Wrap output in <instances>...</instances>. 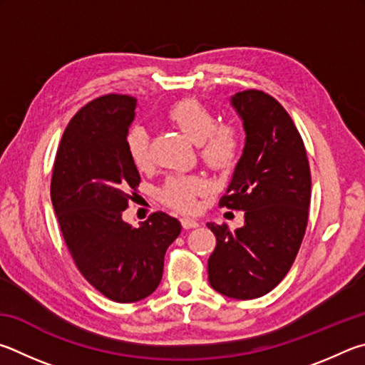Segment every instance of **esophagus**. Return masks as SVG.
Returning <instances> with one entry per match:
<instances>
[{
    "label": "esophagus",
    "mask_w": 365,
    "mask_h": 365,
    "mask_svg": "<svg viewBox=\"0 0 365 365\" xmlns=\"http://www.w3.org/2000/svg\"><path fill=\"white\" fill-rule=\"evenodd\" d=\"M181 225H182L184 229H195V227L200 226L199 221H195L192 218H182L181 220Z\"/></svg>",
    "instance_id": "1"
}]
</instances>
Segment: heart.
Returning <instances> with one entry per match:
<instances>
[{
	"label": "heart",
	"instance_id": "b5f03b06",
	"mask_svg": "<svg viewBox=\"0 0 365 365\" xmlns=\"http://www.w3.org/2000/svg\"><path fill=\"white\" fill-rule=\"evenodd\" d=\"M166 117L179 131L199 144L200 155L215 170L226 168L239 152V133L232 125H216L215 113L195 99H184L173 104ZM128 153L139 170L150 162L149 136L143 126L133 128L126 138ZM207 184L197 176H176L166 181L162 190L163 200L181 212H192L197 195L205 192Z\"/></svg>",
	"mask_w": 365,
	"mask_h": 365
}]
</instances>
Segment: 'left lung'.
Listing matches in <instances>:
<instances>
[{"mask_svg":"<svg viewBox=\"0 0 365 365\" xmlns=\"http://www.w3.org/2000/svg\"><path fill=\"white\" fill-rule=\"evenodd\" d=\"M245 145L221 207L245 212V222H207L216 235L208 282L221 295L253 299L269 293L290 271L304 237L311 173L303 139L285 108L263 91L231 96Z\"/></svg>","mask_w":365,"mask_h":365,"instance_id":"left-lung-1","label":"left lung"}]
</instances>
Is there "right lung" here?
Segmentation results:
<instances>
[{
	"label": "right lung",
	"instance_id": "1",
	"mask_svg": "<svg viewBox=\"0 0 365 365\" xmlns=\"http://www.w3.org/2000/svg\"><path fill=\"white\" fill-rule=\"evenodd\" d=\"M138 101L107 94L76 112L57 149L51 200L76 267L102 295L134 303L162 280L181 222L163 212L139 227L121 218L140 181L126 138Z\"/></svg>",
	"mask_w": 365,
	"mask_h": 365
}]
</instances>
